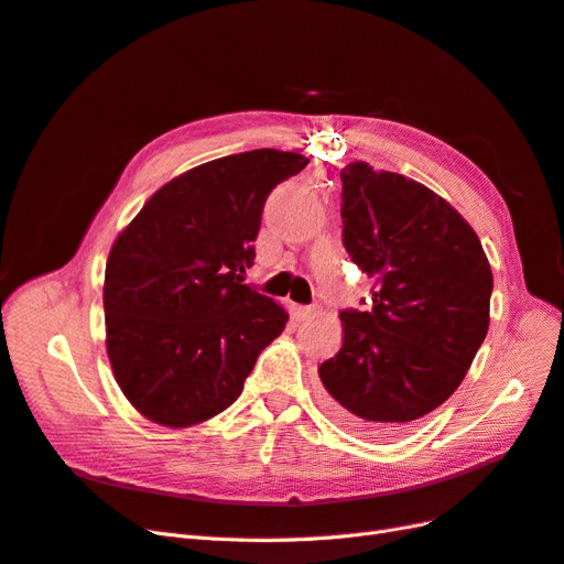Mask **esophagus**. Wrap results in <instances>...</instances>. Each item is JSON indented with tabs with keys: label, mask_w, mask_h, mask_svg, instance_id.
Masks as SVG:
<instances>
[{
	"label": "esophagus",
	"mask_w": 564,
	"mask_h": 564,
	"mask_svg": "<svg viewBox=\"0 0 564 564\" xmlns=\"http://www.w3.org/2000/svg\"><path fill=\"white\" fill-rule=\"evenodd\" d=\"M292 311H294L296 319H311L317 315V306H294Z\"/></svg>",
	"instance_id": "esophagus-1"
}]
</instances>
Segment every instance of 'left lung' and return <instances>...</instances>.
I'll return each instance as SVG.
<instances>
[{
    "instance_id": "8db88e82",
    "label": "left lung",
    "mask_w": 564,
    "mask_h": 564,
    "mask_svg": "<svg viewBox=\"0 0 564 564\" xmlns=\"http://www.w3.org/2000/svg\"><path fill=\"white\" fill-rule=\"evenodd\" d=\"M341 220L372 303L341 311L344 344L319 379L334 417L387 438L460 387L489 329L494 275L460 213L399 173L346 165Z\"/></svg>"
}]
</instances>
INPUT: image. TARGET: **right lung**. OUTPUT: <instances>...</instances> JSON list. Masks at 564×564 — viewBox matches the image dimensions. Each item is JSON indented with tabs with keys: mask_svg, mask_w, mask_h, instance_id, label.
<instances>
[{
	"mask_svg": "<svg viewBox=\"0 0 564 564\" xmlns=\"http://www.w3.org/2000/svg\"><path fill=\"white\" fill-rule=\"evenodd\" d=\"M308 159L253 149L163 185L106 261V351L116 382L151 422L189 427L237 401L286 311L241 284L268 194Z\"/></svg>",
	"mask_w": 564,
	"mask_h": 564,
	"instance_id": "1",
	"label": "right lung"
}]
</instances>
